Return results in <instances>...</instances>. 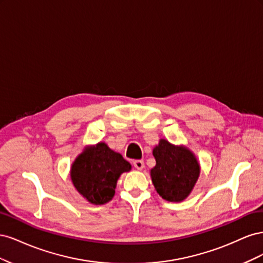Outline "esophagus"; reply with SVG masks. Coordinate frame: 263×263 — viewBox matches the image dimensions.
<instances>
[{
    "mask_svg": "<svg viewBox=\"0 0 263 263\" xmlns=\"http://www.w3.org/2000/svg\"><path fill=\"white\" fill-rule=\"evenodd\" d=\"M134 166L137 170H142V169L145 168V162L142 161V160H135L134 161Z\"/></svg>",
    "mask_w": 263,
    "mask_h": 263,
    "instance_id": "esophagus-1",
    "label": "esophagus"
}]
</instances>
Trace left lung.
Listing matches in <instances>:
<instances>
[{
    "label": "left lung",
    "mask_w": 263,
    "mask_h": 263,
    "mask_svg": "<svg viewBox=\"0 0 263 263\" xmlns=\"http://www.w3.org/2000/svg\"><path fill=\"white\" fill-rule=\"evenodd\" d=\"M153 155L156 165L150 170V177L157 193L169 202L184 201L201 173L200 162L193 151L162 138L153 149Z\"/></svg>",
    "instance_id": "8db88e82"
}]
</instances>
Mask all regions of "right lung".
<instances>
[{
  "mask_svg": "<svg viewBox=\"0 0 263 263\" xmlns=\"http://www.w3.org/2000/svg\"><path fill=\"white\" fill-rule=\"evenodd\" d=\"M132 170V164L104 141L85 146L70 168V179L82 197L94 205L109 202L115 195L122 173Z\"/></svg>",
  "mask_w": 263,
  "mask_h": 263,
  "instance_id": "obj_1",
  "label": "right lung"
}]
</instances>
